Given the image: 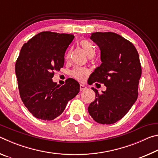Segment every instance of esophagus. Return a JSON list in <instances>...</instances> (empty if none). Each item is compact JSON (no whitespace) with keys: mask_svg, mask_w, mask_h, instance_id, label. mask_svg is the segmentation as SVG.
<instances>
[{"mask_svg":"<svg viewBox=\"0 0 158 158\" xmlns=\"http://www.w3.org/2000/svg\"><path fill=\"white\" fill-rule=\"evenodd\" d=\"M85 89H86V86H85V85H83V84H80V90H81V91H82V90H84Z\"/></svg>","mask_w":158,"mask_h":158,"instance_id":"esophagus-1","label":"esophagus"}]
</instances>
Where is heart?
Returning a JSON list of instances; mask_svg holds the SVG:
<instances>
[{
  "mask_svg": "<svg viewBox=\"0 0 158 158\" xmlns=\"http://www.w3.org/2000/svg\"><path fill=\"white\" fill-rule=\"evenodd\" d=\"M80 46H81L85 52L86 53L88 56L91 58L94 56L95 54V48L91 42L89 40H83L80 41L79 42ZM72 51L69 49L66 55H65V60H69L71 58ZM89 71L88 69L85 68H81V67H75L71 72V74L74 79H76L78 81H83L85 79V77L87 76Z\"/></svg>",
  "mask_w": 158,
  "mask_h": 158,
  "instance_id": "1",
  "label": "heart"
}]
</instances>
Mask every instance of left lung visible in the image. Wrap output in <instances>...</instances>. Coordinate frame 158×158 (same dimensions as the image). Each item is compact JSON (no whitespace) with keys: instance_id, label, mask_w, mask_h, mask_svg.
Instances as JSON below:
<instances>
[{"instance_id":"obj_1","label":"left lung","mask_w":158,"mask_h":158,"mask_svg":"<svg viewBox=\"0 0 158 158\" xmlns=\"http://www.w3.org/2000/svg\"><path fill=\"white\" fill-rule=\"evenodd\" d=\"M90 39L101 51L102 64L89 77L91 84H103L106 90L98 93L88 108L95 121L113 124L125 116L138 97L141 75L139 53L132 42L112 32H96Z\"/></svg>"}]
</instances>
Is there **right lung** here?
<instances>
[{
	"label": "right lung",
	"instance_id": "right-lung-1",
	"mask_svg": "<svg viewBox=\"0 0 158 158\" xmlns=\"http://www.w3.org/2000/svg\"><path fill=\"white\" fill-rule=\"evenodd\" d=\"M74 35L41 32L23 45L16 61L19 91L26 107L37 118L52 121L63 113L79 92V84L69 78L61 85L53 82L64 65L65 52Z\"/></svg>",
	"mask_w": 158,
	"mask_h": 158
}]
</instances>
